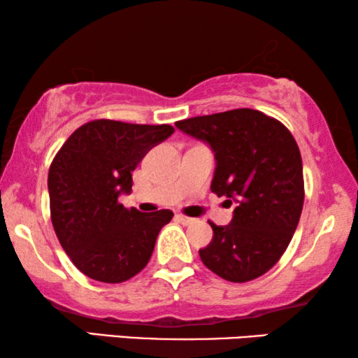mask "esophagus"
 I'll return each instance as SVG.
<instances>
[{"instance_id": "esophagus-1", "label": "esophagus", "mask_w": 358, "mask_h": 358, "mask_svg": "<svg viewBox=\"0 0 358 358\" xmlns=\"http://www.w3.org/2000/svg\"><path fill=\"white\" fill-rule=\"evenodd\" d=\"M178 220L182 224H192L195 223V218H190V217H185V215H178Z\"/></svg>"}]
</instances>
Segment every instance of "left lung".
<instances>
[{
	"instance_id": "obj_1",
	"label": "left lung",
	"mask_w": 358,
	"mask_h": 358,
	"mask_svg": "<svg viewBox=\"0 0 358 358\" xmlns=\"http://www.w3.org/2000/svg\"><path fill=\"white\" fill-rule=\"evenodd\" d=\"M212 146L217 168L212 192L229 207L228 227L208 222L213 238L200 249L205 267L244 283L275 266L300 222L305 180L298 145L282 122L261 110L233 109L176 122Z\"/></svg>"
}]
</instances>
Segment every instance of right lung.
Masks as SVG:
<instances>
[{
	"mask_svg": "<svg viewBox=\"0 0 358 358\" xmlns=\"http://www.w3.org/2000/svg\"><path fill=\"white\" fill-rule=\"evenodd\" d=\"M174 134L171 125L99 119L70 135L48 169L50 218L71 262L92 280L120 283L143 271L171 210L141 213L119 203L148 151Z\"/></svg>",
	"mask_w": 358,
	"mask_h": 358,
	"instance_id": "add662e5",
	"label": "right lung"
}]
</instances>
